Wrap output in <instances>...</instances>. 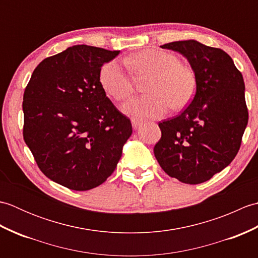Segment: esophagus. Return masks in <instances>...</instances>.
Instances as JSON below:
<instances>
[{
  "label": "esophagus",
  "instance_id": "34e87169",
  "mask_svg": "<svg viewBox=\"0 0 258 258\" xmlns=\"http://www.w3.org/2000/svg\"><path fill=\"white\" fill-rule=\"evenodd\" d=\"M131 122H132L133 128L136 130V128L140 127V125H141L142 123H143V120H141V119H139V118H135V117H132V118H131Z\"/></svg>",
  "mask_w": 258,
  "mask_h": 258
}]
</instances>
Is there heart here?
Instances as JSON below:
<instances>
[{
  "label": "heart",
  "instance_id": "b5f03b06",
  "mask_svg": "<svg viewBox=\"0 0 258 258\" xmlns=\"http://www.w3.org/2000/svg\"><path fill=\"white\" fill-rule=\"evenodd\" d=\"M124 62L138 79L150 78L146 84L149 95L124 104L125 113L141 117H160L171 106L178 111L193 101L197 89L196 74L174 54L144 50L126 57ZM100 83L106 94L116 102L127 100L135 91L132 75L116 59L103 65Z\"/></svg>",
  "mask_w": 258,
  "mask_h": 258
}]
</instances>
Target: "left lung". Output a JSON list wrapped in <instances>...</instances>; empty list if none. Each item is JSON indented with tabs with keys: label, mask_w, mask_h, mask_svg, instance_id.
Segmentation results:
<instances>
[{
	"label": "left lung",
	"mask_w": 258,
	"mask_h": 258,
	"mask_svg": "<svg viewBox=\"0 0 258 258\" xmlns=\"http://www.w3.org/2000/svg\"><path fill=\"white\" fill-rule=\"evenodd\" d=\"M188 59L197 79L193 101L177 116L158 123L154 155L168 176L185 184L211 179L239 151L248 122L243 75L221 48L188 40L164 44Z\"/></svg>",
	"instance_id": "obj_1"
}]
</instances>
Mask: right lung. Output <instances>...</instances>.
Instances as JSON below:
<instances>
[{"label": "right lung", "instance_id": "add662e5", "mask_svg": "<svg viewBox=\"0 0 258 258\" xmlns=\"http://www.w3.org/2000/svg\"><path fill=\"white\" fill-rule=\"evenodd\" d=\"M119 51L74 45L37 65L23 95V139L46 177L89 190L116 168L132 124L100 83Z\"/></svg>", "mask_w": 258, "mask_h": 258}]
</instances>
